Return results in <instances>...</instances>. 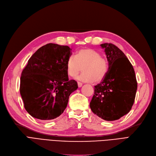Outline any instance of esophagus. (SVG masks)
Masks as SVG:
<instances>
[{
	"label": "esophagus",
	"mask_w": 156,
	"mask_h": 156,
	"mask_svg": "<svg viewBox=\"0 0 156 156\" xmlns=\"http://www.w3.org/2000/svg\"><path fill=\"white\" fill-rule=\"evenodd\" d=\"M78 86L79 87H81L82 86V83L80 82H78Z\"/></svg>",
	"instance_id": "obj_1"
}]
</instances>
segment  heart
I'll list each match as a JSON object with an SVG mask.
<instances>
[{
	"mask_svg": "<svg viewBox=\"0 0 156 156\" xmlns=\"http://www.w3.org/2000/svg\"><path fill=\"white\" fill-rule=\"evenodd\" d=\"M66 66L67 74L71 77L76 76L83 67V73L78 79L85 82H101L108 70L106 59L97 51L88 48L79 50L76 57H69Z\"/></svg>",
	"mask_w": 156,
	"mask_h": 156,
	"instance_id": "obj_1",
	"label": "heart"
}]
</instances>
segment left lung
Wrapping results in <instances>:
<instances>
[{
    "instance_id": "1",
    "label": "left lung",
    "mask_w": 156,
    "mask_h": 156,
    "mask_svg": "<svg viewBox=\"0 0 156 156\" xmlns=\"http://www.w3.org/2000/svg\"><path fill=\"white\" fill-rule=\"evenodd\" d=\"M100 45L105 49L109 68L102 81L94 86L90 108L99 117L112 121L131 110L137 82L132 65L121 50L112 43Z\"/></svg>"
}]
</instances>
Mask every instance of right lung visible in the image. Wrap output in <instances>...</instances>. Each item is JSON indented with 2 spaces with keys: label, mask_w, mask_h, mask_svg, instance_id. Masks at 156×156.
<instances>
[{
  "label": "right lung",
  "mask_w": 156,
  "mask_h": 156,
  "mask_svg": "<svg viewBox=\"0 0 156 156\" xmlns=\"http://www.w3.org/2000/svg\"><path fill=\"white\" fill-rule=\"evenodd\" d=\"M71 51L68 46L48 43L29 59L21 73L20 93L32 117L51 120L66 108L70 94L78 89L77 82L69 80L67 72Z\"/></svg>",
  "instance_id": "obj_1"
}]
</instances>
